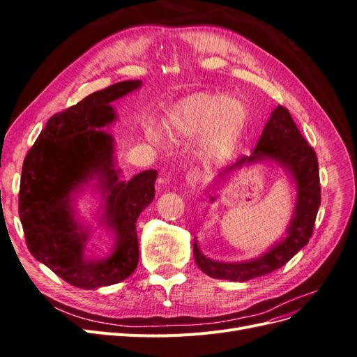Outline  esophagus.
<instances>
[{"label": "esophagus", "mask_w": 357, "mask_h": 357, "mask_svg": "<svg viewBox=\"0 0 357 357\" xmlns=\"http://www.w3.org/2000/svg\"><path fill=\"white\" fill-rule=\"evenodd\" d=\"M201 178H202V174H201L198 169H190L188 174H186V177H185V181H186V185L190 189H195L201 183Z\"/></svg>", "instance_id": "esophagus-1"}]
</instances>
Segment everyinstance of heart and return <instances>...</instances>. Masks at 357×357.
Listing matches in <instances>:
<instances>
[{
    "label": "heart",
    "instance_id": "1",
    "mask_svg": "<svg viewBox=\"0 0 357 357\" xmlns=\"http://www.w3.org/2000/svg\"><path fill=\"white\" fill-rule=\"evenodd\" d=\"M168 123L181 137L198 138L197 150L205 160H220L232 153L247 123V109L241 100L225 93L197 92L178 100L168 113ZM160 142L159 129L150 131Z\"/></svg>",
    "mask_w": 357,
    "mask_h": 357
}]
</instances>
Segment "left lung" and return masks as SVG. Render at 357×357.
Here are the masks:
<instances>
[{"mask_svg": "<svg viewBox=\"0 0 357 357\" xmlns=\"http://www.w3.org/2000/svg\"><path fill=\"white\" fill-rule=\"evenodd\" d=\"M256 164L277 165L294 183L296 193L290 220L282 238L277 240L261 256L243 262L213 261L201 252L197 238L193 240L195 262L201 271L211 278L243 283L269 274L287 264L311 238L320 207L319 162L314 150L308 146L290 113L282 105H277L269 116L253 153L243 156L232 167L222 171L208 189L218 192L223 183L234 177L236 172ZM215 198L218 197L210 195L211 202Z\"/></svg>", "mask_w": 357, "mask_h": 357, "instance_id": "8db88e82", "label": "left lung"}]
</instances>
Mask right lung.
<instances>
[{"label":"right lung","instance_id":"right-lung-1","mask_svg":"<svg viewBox=\"0 0 357 357\" xmlns=\"http://www.w3.org/2000/svg\"><path fill=\"white\" fill-rule=\"evenodd\" d=\"M142 86V80L119 82L50 117L24 160L19 218L26 245L38 262L75 287L121 283L138 265L137 220L155 198L158 171L125 181L114 137L105 128L117 121L112 102ZM84 192L99 204L95 222L77 208ZM96 229L114 238L104 257H93L89 248Z\"/></svg>","mask_w":357,"mask_h":357}]
</instances>
